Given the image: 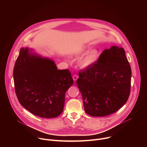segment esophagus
<instances>
[{
	"label": "esophagus",
	"mask_w": 147,
	"mask_h": 147,
	"mask_svg": "<svg viewBox=\"0 0 147 147\" xmlns=\"http://www.w3.org/2000/svg\"><path fill=\"white\" fill-rule=\"evenodd\" d=\"M78 75H77V74H74V75L73 76V80H74V81H76V80L78 79Z\"/></svg>",
	"instance_id": "34e87169"
}]
</instances>
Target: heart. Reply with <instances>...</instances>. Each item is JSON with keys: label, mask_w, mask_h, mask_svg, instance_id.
<instances>
[{"label": "heart", "mask_w": 147, "mask_h": 147, "mask_svg": "<svg viewBox=\"0 0 147 147\" xmlns=\"http://www.w3.org/2000/svg\"><path fill=\"white\" fill-rule=\"evenodd\" d=\"M88 49V47H83L78 51L77 53L81 54L86 52ZM99 56V52L97 49H92L88 52L84 57L81 61L80 65L82 67H88L92 66L97 61Z\"/></svg>", "instance_id": "heart-1"}]
</instances>
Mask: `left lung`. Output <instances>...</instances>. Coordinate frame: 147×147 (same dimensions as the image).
Returning <instances> with one entry per match:
<instances>
[{
    "label": "left lung",
    "instance_id": "8db88e82",
    "mask_svg": "<svg viewBox=\"0 0 147 147\" xmlns=\"http://www.w3.org/2000/svg\"><path fill=\"white\" fill-rule=\"evenodd\" d=\"M131 77L124 49L113 46L104 50L94 65L79 72L77 84L86 112L102 117L117 111L129 97Z\"/></svg>",
    "mask_w": 147,
    "mask_h": 147
}]
</instances>
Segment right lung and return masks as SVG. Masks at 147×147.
<instances>
[{"instance_id": "add662e5", "label": "right lung", "mask_w": 147, "mask_h": 147, "mask_svg": "<svg viewBox=\"0 0 147 147\" xmlns=\"http://www.w3.org/2000/svg\"><path fill=\"white\" fill-rule=\"evenodd\" d=\"M14 88L22 105L31 113L53 118L63 112L65 93L73 84L68 69L57 70L49 59L21 48L13 70Z\"/></svg>"}]
</instances>
